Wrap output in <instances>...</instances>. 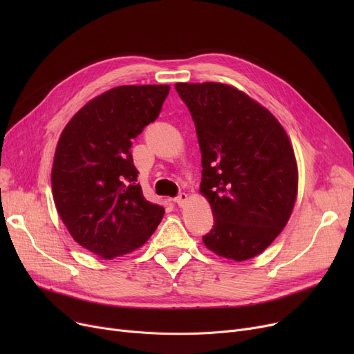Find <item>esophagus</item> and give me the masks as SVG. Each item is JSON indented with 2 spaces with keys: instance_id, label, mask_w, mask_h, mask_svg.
Instances as JSON below:
<instances>
[{
  "instance_id": "esophagus-1",
  "label": "esophagus",
  "mask_w": 354,
  "mask_h": 354,
  "mask_svg": "<svg viewBox=\"0 0 354 354\" xmlns=\"http://www.w3.org/2000/svg\"><path fill=\"white\" fill-rule=\"evenodd\" d=\"M174 201H175V203H178L179 207H183V205H185V202L188 201V195L185 194V192H180V194H179Z\"/></svg>"
}]
</instances>
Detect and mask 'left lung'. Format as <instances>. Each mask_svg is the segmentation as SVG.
Instances as JSON below:
<instances>
[{
    "label": "left lung",
    "mask_w": 354,
    "mask_h": 354,
    "mask_svg": "<svg viewBox=\"0 0 354 354\" xmlns=\"http://www.w3.org/2000/svg\"><path fill=\"white\" fill-rule=\"evenodd\" d=\"M201 149L199 192L214 227L202 236L218 257L245 261L267 250L291 216L299 169L290 138L268 109L234 86L176 83Z\"/></svg>",
    "instance_id": "obj_1"
}]
</instances>
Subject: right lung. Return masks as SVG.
Instances as JSON below:
<instances>
[{"instance_id":"add662e5","label":"right lung","mask_w":354,"mask_h":354,"mask_svg":"<svg viewBox=\"0 0 354 354\" xmlns=\"http://www.w3.org/2000/svg\"><path fill=\"white\" fill-rule=\"evenodd\" d=\"M169 90L110 88L87 102L59 138L51 169L55 208L73 239L103 259L140 248L163 218V207L143 196L130 147L156 120Z\"/></svg>"}]
</instances>
